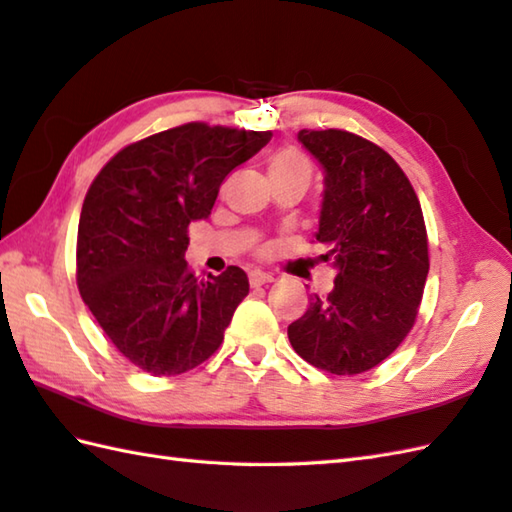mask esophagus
<instances>
[{
    "label": "esophagus",
    "mask_w": 512,
    "mask_h": 512,
    "mask_svg": "<svg viewBox=\"0 0 512 512\" xmlns=\"http://www.w3.org/2000/svg\"><path fill=\"white\" fill-rule=\"evenodd\" d=\"M248 279H250V286H253V288L268 286V284H273V281H275V277H273V275L262 273V270H253V273L248 275Z\"/></svg>",
    "instance_id": "1"
}]
</instances>
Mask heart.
<instances>
[{
	"instance_id": "obj_1",
	"label": "heart",
	"mask_w": 512,
	"mask_h": 512,
	"mask_svg": "<svg viewBox=\"0 0 512 512\" xmlns=\"http://www.w3.org/2000/svg\"><path fill=\"white\" fill-rule=\"evenodd\" d=\"M268 173H270V178L273 176H303L310 180L312 165L299 149L284 147V149H277L275 154L268 158Z\"/></svg>"
}]
</instances>
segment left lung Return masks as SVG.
<instances>
[{"mask_svg": "<svg viewBox=\"0 0 512 512\" xmlns=\"http://www.w3.org/2000/svg\"><path fill=\"white\" fill-rule=\"evenodd\" d=\"M325 173L319 262L336 270L328 297L288 325L295 352L336 376L383 363L409 334L429 275L427 228L405 171L385 149L343 129H301Z\"/></svg>", "mask_w": 512, "mask_h": 512, "instance_id": "8db88e82", "label": "left lung"}]
</instances>
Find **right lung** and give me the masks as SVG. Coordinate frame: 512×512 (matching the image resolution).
I'll list each match as a JSON object with an SVG mask.
<instances>
[{
    "mask_svg": "<svg viewBox=\"0 0 512 512\" xmlns=\"http://www.w3.org/2000/svg\"><path fill=\"white\" fill-rule=\"evenodd\" d=\"M270 136L187 123L127 145L90 184L76 284L107 339L143 372L184 374L224 341L248 277L237 266L195 277L187 228L211 215L224 178Z\"/></svg>",
    "mask_w": 512,
    "mask_h": 512,
    "instance_id": "add662e5",
    "label": "right lung"
}]
</instances>
